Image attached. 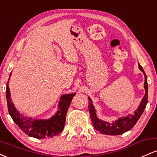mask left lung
<instances>
[{"instance_id": "obj_1", "label": "left lung", "mask_w": 157, "mask_h": 157, "mask_svg": "<svg viewBox=\"0 0 157 157\" xmlns=\"http://www.w3.org/2000/svg\"><path fill=\"white\" fill-rule=\"evenodd\" d=\"M139 68L143 72L145 75V83H144V88L145 89V96L142 98L138 109L134 111L133 114H128L126 117L119 118L118 120H115L114 122H110L102 121L100 120L97 117L96 110L94 107L92 102H91V98H89V111L90 113V117H91V120L92 122V125L94 128L97 131H100V133L103 134L107 135H120L124 134L125 132H127L129 130H131L134 125H136V122L140 119L141 115L143 113L144 110L146 107L147 102V76L144 71L143 68L140 64L138 63Z\"/></svg>"}]
</instances>
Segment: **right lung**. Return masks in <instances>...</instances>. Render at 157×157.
<instances>
[{
	"label": "right lung",
	"mask_w": 157,
	"mask_h": 157,
	"mask_svg": "<svg viewBox=\"0 0 157 157\" xmlns=\"http://www.w3.org/2000/svg\"><path fill=\"white\" fill-rule=\"evenodd\" d=\"M6 93L8 111L13 121L25 134L37 139L52 138L63 130L68 107L76 94L74 93L62 95L58 103V111L48 120H33L26 117L15 109L11 99L9 80L6 83Z\"/></svg>",
	"instance_id": "add662e5"
}]
</instances>
